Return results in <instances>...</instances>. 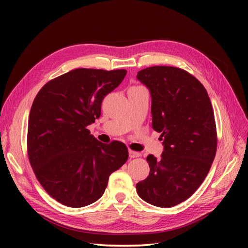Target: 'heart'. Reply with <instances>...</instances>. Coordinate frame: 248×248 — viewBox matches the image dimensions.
I'll return each mask as SVG.
<instances>
[{
  "instance_id": "heart-1",
  "label": "heart",
  "mask_w": 248,
  "mask_h": 248,
  "mask_svg": "<svg viewBox=\"0 0 248 248\" xmlns=\"http://www.w3.org/2000/svg\"><path fill=\"white\" fill-rule=\"evenodd\" d=\"M146 97V91L142 88H133L130 90L128 100L129 102H133L137 98H144Z\"/></svg>"
}]
</instances>
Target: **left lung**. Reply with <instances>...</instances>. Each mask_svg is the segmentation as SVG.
Listing matches in <instances>:
<instances>
[{
  "mask_svg": "<svg viewBox=\"0 0 248 248\" xmlns=\"http://www.w3.org/2000/svg\"><path fill=\"white\" fill-rule=\"evenodd\" d=\"M126 70L78 68L49 80L36 95L29 116L28 156L49 196L80 208L99 200L111 172L128 159V150L87 128L100 117L104 96Z\"/></svg>",
  "mask_w": 248,
  "mask_h": 248,
  "instance_id": "obj_1",
  "label": "left lung"
}]
</instances>
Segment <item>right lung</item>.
I'll list each match as a JSON object with an SVG mask.
<instances>
[{"label":"right lung","mask_w":248,"mask_h":248,"mask_svg":"<svg viewBox=\"0 0 248 248\" xmlns=\"http://www.w3.org/2000/svg\"><path fill=\"white\" fill-rule=\"evenodd\" d=\"M152 96V126L163 152L147 157L150 174L137 184L140 199L169 208L190 198L204 181L217 149L214 111L206 89L187 71L153 66L138 73Z\"/></svg>","instance_id":"obj_1"}]
</instances>
